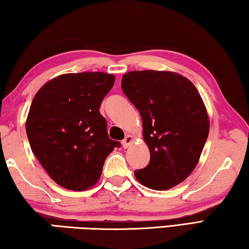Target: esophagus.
Listing matches in <instances>:
<instances>
[{"label":"esophagus","mask_w":249,"mask_h":249,"mask_svg":"<svg viewBox=\"0 0 249 249\" xmlns=\"http://www.w3.org/2000/svg\"><path fill=\"white\" fill-rule=\"evenodd\" d=\"M132 142H133V136L132 135H127V136L123 140V142H122V145H123L124 148H128Z\"/></svg>","instance_id":"34e87169"}]
</instances>
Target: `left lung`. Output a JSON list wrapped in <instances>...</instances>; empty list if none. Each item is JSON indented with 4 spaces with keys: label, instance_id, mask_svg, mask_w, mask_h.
I'll list each match as a JSON object with an SVG mask.
<instances>
[{
    "label": "left lung",
    "instance_id": "obj_1",
    "mask_svg": "<svg viewBox=\"0 0 249 249\" xmlns=\"http://www.w3.org/2000/svg\"><path fill=\"white\" fill-rule=\"evenodd\" d=\"M122 89L142 121L150 153L146 168L134 172L153 190H168L195 170L210 130L203 100L190 80L172 71H130Z\"/></svg>",
    "mask_w": 249,
    "mask_h": 249
}]
</instances>
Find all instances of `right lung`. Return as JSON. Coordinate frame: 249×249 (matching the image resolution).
Returning <instances> with one entry per match:
<instances>
[{
	"mask_svg": "<svg viewBox=\"0 0 249 249\" xmlns=\"http://www.w3.org/2000/svg\"><path fill=\"white\" fill-rule=\"evenodd\" d=\"M114 74L65 73L35 94L26 119L34 155L54 182L83 191L98 182L107 156L120 147L109 140L100 105L114 86Z\"/></svg>",
	"mask_w": 249,
	"mask_h": 249,
	"instance_id": "obj_1",
	"label": "right lung"
}]
</instances>
